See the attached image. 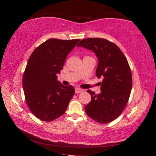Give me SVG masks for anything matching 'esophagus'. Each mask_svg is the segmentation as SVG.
<instances>
[{
  "mask_svg": "<svg viewBox=\"0 0 156 156\" xmlns=\"http://www.w3.org/2000/svg\"><path fill=\"white\" fill-rule=\"evenodd\" d=\"M84 92V90H82L81 88H75V92L76 94H78V93H81V92Z\"/></svg>",
  "mask_w": 156,
  "mask_h": 156,
  "instance_id": "esophagus-1",
  "label": "esophagus"
}]
</instances>
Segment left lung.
<instances>
[{
	"label": "left lung",
	"mask_w": 156,
	"mask_h": 156,
	"mask_svg": "<svg viewBox=\"0 0 156 156\" xmlns=\"http://www.w3.org/2000/svg\"><path fill=\"white\" fill-rule=\"evenodd\" d=\"M93 51L98 58L96 76L102 78L101 93L88 90L91 101L85 106L88 117L100 123H108L120 115L127 104L132 88L128 62L121 49L105 39L87 38L77 45Z\"/></svg>",
	"instance_id": "1"
}]
</instances>
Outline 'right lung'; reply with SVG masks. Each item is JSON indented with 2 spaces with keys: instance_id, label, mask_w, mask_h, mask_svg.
<instances>
[{
  "instance_id": "1",
  "label": "right lung",
  "mask_w": 156,
  "mask_h": 156,
  "mask_svg": "<svg viewBox=\"0 0 156 156\" xmlns=\"http://www.w3.org/2000/svg\"><path fill=\"white\" fill-rule=\"evenodd\" d=\"M79 41L49 39L29 58L23 76V91L31 112L41 121H51L64 115L74 94V87L62 85L57 74Z\"/></svg>"
}]
</instances>
